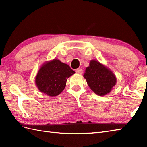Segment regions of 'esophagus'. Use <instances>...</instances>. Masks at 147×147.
Masks as SVG:
<instances>
[{
	"label": "esophagus",
	"instance_id": "esophagus-1",
	"mask_svg": "<svg viewBox=\"0 0 147 147\" xmlns=\"http://www.w3.org/2000/svg\"><path fill=\"white\" fill-rule=\"evenodd\" d=\"M75 72L76 73H78L79 74H82L83 73V70L82 69H76Z\"/></svg>",
	"mask_w": 147,
	"mask_h": 147
}]
</instances>
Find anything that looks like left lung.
<instances>
[{"label": "left lung", "mask_w": 147, "mask_h": 147, "mask_svg": "<svg viewBox=\"0 0 147 147\" xmlns=\"http://www.w3.org/2000/svg\"><path fill=\"white\" fill-rule=\"evenodd\" d=\"M83 76L91 90L99 96L110 93L117 83V78L113 72L95 59L89 62Z\"/></svg>", "instance_id": "left-lung-1"}]
</instances>
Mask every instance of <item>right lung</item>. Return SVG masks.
<instances>
[{
	"mask_svg": "<svg viewBox=\"0 0 147 147\" xmlns=\"http://www.w3.org/2000/svg\"><path fill=\"white\" fill-rule=\"evenodd\" d=\"M74 73L67 64L54 59L42 65L35 78V83L41 93L56 96L63 91L67 80Z\"/></svg>",
	"mask_w": 147,
	"mask_h": 147,
	"instance_id": "1",
	"label": "right lung"
}]
</instances>
